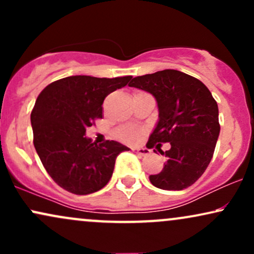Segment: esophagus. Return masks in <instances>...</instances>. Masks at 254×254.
I'll return each instance as SVG.
<instances>
[{
  "instance_id": "obj_1",
  "label": "esophagus",
  "mask_w": 254,
  "mask_h": 254,
  "mask_svg": "<svg viewBox=\"0 0 254 254\" xmlns=\"http://www.w3.org/2000/svg\"><path fill=\"white\" fill-rule=\"evenodd\" d=\"M132 151L137 155H141V156H147L150 154V150L147 149V148H132Z\"/></svg>"
}]
</instances>
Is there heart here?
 I'll list each match as a JSON object with an SVG mask.
<instances>
[{"label":"heart","mask_w":254,"mask_h":254,"mask_svg":"<svg viewBox=\"0 0 254 254\" xmlns=\"http://www.w3.org/2000/svg\"><path fill=\"white\" fill-rule=\"evenodd\" d=\"M137 132L131 127H124L121 130V137L125 141H133L136 138Z\"/></svg>","instance_id":"1"}]
</instances>
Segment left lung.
<instances>
[{"mask_svg": "<svg viewBox=\"0 0 254 254\" xmlns=\"http://www.w3.org/2000/svg\"><path fill=\"white\" fill-rule=\"evenodd\" d=\"M129 86L150 93L157 104L159 119L147 147H155L166 162L160 173L149 177L150 183L161 190L191 186L210 164L220 135L218 107L210 90L174 69L133 77ZM166 141L171 148L162 152L159 147Z\"/></svg>", "mask_w": 254, "mask_h": 254, "instance_id": "8db88e82", "label": "left lung"}]
</instances>
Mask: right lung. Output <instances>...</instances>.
<instances>
[{
	"label": "right lung",
	"instance_id": "obj_1",
	"mask_svg": "<svg viewBox=\"0 0 254 254\" xmlns=\"http://www.w3.org/2000/svg\"><path fill=\"white\" fill-rule=\"evenodd\" d=\"M131 78L64 77L37 98L31 113L34 148L49 176L64 190L75 194L101 190L112 177L117 156L130 150L117 141L93 143L86 130L103 118L104 99Z\"/></svg>",
	"mask_w": 254,
	"mask_h": 254
}]
</instances>
